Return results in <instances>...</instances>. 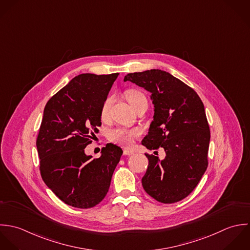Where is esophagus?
I'll return each instance as SVG.
<instances>
[{
    "label": "esophagus",
    "instance_id": "esophagus-1",
    "mask_svg": "<svg viewBox=\"0 0 250 250\" xmlns=\"http://www.w3.org/2000/svg\"><path fill=\"white\" fill-rule=\"evenodd\" d=\"M124 154H125V155H133L134 152H133L132 150H124Z\"/></svg>",
    "mask_w": 250,
    "mask_h": 250
}]
</instances>
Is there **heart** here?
<instances>
[{
  "instance_id": "b5f03b06",
  "label": "heart",
  "mask_w": 250,
  "mask_h": 250,
  "mask_svg": "<svg viewBox=\"0 0 250 250\" xmlns=\"http://www.w3.org/2000/svg\"><path fill=\"white\" fill-rule=\"evenodd\" d=\"M125 98L129 104L134 107L140 100H146L145 95L138 90H127L125 92ZM114 100L113 96H108L102 103L101 106V118L106 119L109 115L110 108L112 106ZM138 134L137 130L126 129L123 127H118L109 132V139L117 144L122 146H130L133 142V138Z\"/></svg>"
}]
</instances>
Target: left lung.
<instances>
[{
    "instance_id": "8db88e82",
    "label": "left lung",
    "mask_w": 250,
    "mask_h": 250,
    "mask_svg": "<svg viewBox=\"0 0 250 250\" xmlns=\"http://www.w3.org/2000/svg\"><path fill=\"white\" fill-rule=\"evenodd\" d=\"M124 81L151 94L153 120L142 145L166 153L161 160L146 154L143 188L158 202H179L192 192L208 167L210 132L204 104L193 89L164 70L128 73Z\"/></svg>"
}]
</instances>
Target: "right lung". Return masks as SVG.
<instances>
[{
    "label": "right lung",
    "instance_id": "1",
    "mask_svg": "<svg viewBox=\"0 0 250 250\" xmlns=\"http://www.w3.org/2000/svg\"><path fill=\"white\" fill-rule=\"evenodd\" d=\"M119 73L75 76L45 105L37 139L41 174L59 199L78 208L106 196L123 150L107 144L93 159L85 153L101 125V106Z\"/></svg>",
    "mask_w": 250,
    "mask_h": 250
}]
</instances>
